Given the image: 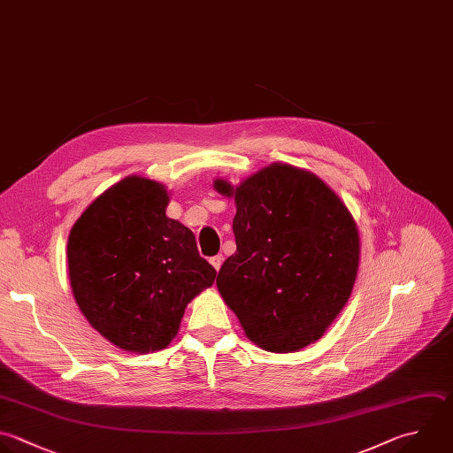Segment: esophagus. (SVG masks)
I'll list each match as a JSON object with an SVG mask.
<instances>
[{
  "instance_id": "34e87169",
  "label": "esophagus",
  "mask_w": 453,
  "mask_h": 453,
  "mask_svg": "<svg viewBox=\"0 0 453 453\" xmlns=\"http://www.w3.org/2000/svg\"><path fill=\"white\" fill-rule=\"evenodd\" d=\"M211 264H212V267H214L216 271H219V269H221V265H223V257H221V255L212 257V258H211Z\"/></svg>"
}]
</instances>
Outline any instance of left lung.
<instances>
[{"label":"left lung","instance_id":"left-lung-1","mask_svg":"<svg viewBox=\"0 0 453 453\" xmlns=\"http://www.w3.org/2000/svg\"><path fill=\"white\" fill-rule=\"evenodd\" d=\"M234 198L237 251L216 285L244 334L267 352H296L326 333L347 304L359 267V234L340 196L315 173L273 163Z\"/></svg>","mask_w":453,"mask_h":453}]
</instances>
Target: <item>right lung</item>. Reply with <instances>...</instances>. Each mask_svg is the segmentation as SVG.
Masks as SVG:
<instances>
[{
    "instance_id": "1",
    "label": "right lung",
    "mask_w": 453,
    "mask_h": 453,
    "mask_svg": "<svg viewBox=\"0 0 453 453\" xmlns=\"http://www.w3.org/2000/svg\"><path fill=\"white\" fill-rule=\"evenodd\" d=\"M168 202L161 182L129 175L99 195L69 234L76 304L96 331L127 352L166 349L186 306L216 278L195 234L166 216Z\"/></svg>"
}]
</instances>
